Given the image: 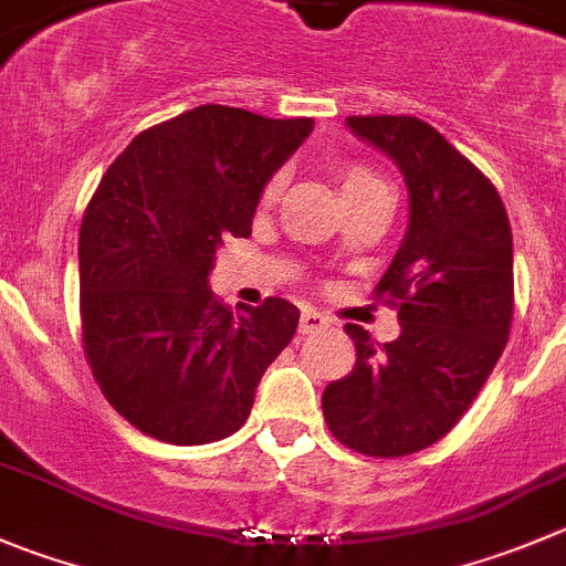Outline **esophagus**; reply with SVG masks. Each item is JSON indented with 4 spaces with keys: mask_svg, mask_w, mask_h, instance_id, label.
<instances>
[{
    "mask_svg": "<svg viewBox=\"0 0 566 566\" xmlns=\"http://www.w3.org/2000/svg\"><path fill=\"white\" fill-rule=\"evenodd\" d=\"M331 325L327 322L325 314H319V311L314 308H303V314H300V333H316V331H325V327Z\"/></svg>",
    "mask_w": 566,
    "mask_h": 566,
    "instance_id": "obj_1",
    "label": "esophagus"
}]
</instances>
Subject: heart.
I'll return each instance as SVG.
<instances>
[{
	"label": "heart",
	"instance_id": "1",
	"mask_svg": "<svg viewBox=\"0 0 566 566\" xmlns=\"http://www.w3.org/2000/svg\"><path fill=\"white\" fill-rule=\"evenodd\" d=\"M338 180H342V191H353V188L369 186V182H380V177L375 175L373 169H367V166L349 164L338 169ZM280 186H283V175H274L272 180L263 186V202H272V199L277 197Z\"/></svg>",
	"mask_w": 566,
	"mask_h": 566
}]
</instances>
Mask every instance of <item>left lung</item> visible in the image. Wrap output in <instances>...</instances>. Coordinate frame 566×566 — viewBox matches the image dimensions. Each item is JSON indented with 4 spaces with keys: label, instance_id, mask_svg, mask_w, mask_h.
Listing matches in <instances>:
<instances>
[{
    "label": "left lung",
    "instance_id": "obj_1",
    "mask_svg": "<svg viewBox=\"0 0 566 566\" xmlns=\"http://www.w3.org/2000/svg\"><path fill=\"white\" fill-rule=\"evenodd\" d=\"M397 160L408 186V233L375 286L397 308L384 344L347 325L355 367L322 395L344 448L397 459L448 433L492 375L514 316V252L503 199L486 175L417 116H349Z\"/></svg>",
    "mask_w": 566,
    "mask_h": 566
}]
</instances>
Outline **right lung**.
Returning a JSON list of instances; mask_svg holds the SVG:
<instances>
[{
	"instance_id": "right-lung-1",
	"label": "right lung",
	"mask_w": 566,
	"mask_h": 566,
	"mask_svg": "<svg viewBox=\"0 0 566 566\" xmlns=\"http://www.w3.org/2000/svg\"><path fill=\"white\" fill-rule=\"evenodd\" d=\"M314 122L199 105L138 133L80 224L83 349L105 400L169 444L247 422L263 373L292 342L283 297L233 311L208 289L222 239L252 230L269 177Z\"/></svg>"
}]
</instances>
